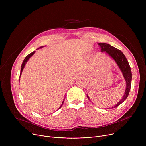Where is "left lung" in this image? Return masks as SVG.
<instances>
[{
	"label": "left lung",
	"mask_w": 146,
	"mask_h": 146,
	"mask_svg": "<svg viewBox=\"0 0 146 146\" xmlns=\"http://www.w3.org/2000/svg\"><path fill=\"white\" fill-rule=\"evenodd\" d=\"M98 45L99 46V47H100L101 52H105L115 61L117 65L121 71L126 82L125 91V94L122 99L117 104H115V105L111 108H106V109H113L117 108L122 103H123L125 100L127 98L129 94L132 83L131 69L127 59L121 51L107 43H99ZM87 96L88 99L91 101L88 94H87Z\"/></svg>",
	"instance_id": "left-lung-1"
}]
</instances>
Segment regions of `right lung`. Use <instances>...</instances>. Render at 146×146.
I'll return each instance as SVG.
<instances>
[{"label":"right lung","mask_w":146,"mask_h":146,"mask_svg":"<svg viewBox=\"0 0 146 146\" xmlns=\"http://www.w3.org/2000/svg\"><path fill=\"white\" fill-rule=\"evenodd\" d=\"M44 46H42V47H39L38 48V49L39 48H43ZM35 51H33V52H32V53H31V54H29V55H28L26 57H25V58L24 59V61H23V64H22V65H21V72H20V74H19V80H20V77H21V74H22V72H23V69H24V67H25V65H26V64H27V62H28V60L29 59V58L35 54ZM65 98H64V100H63V102H62V105L60 106V107L58 108V109H59L61 107H62V106L63 105V104H64V100H65Z\"/></svg>","instance_id":"1"}]
</instances>
